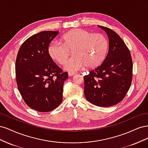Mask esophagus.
<instances>
[{
  "instance_id": "obj_1",
  "label": "esophagus",
  "mask_w": 148,
  "mask_h": 148,
  "mask_svg": "<svg viewBox=\"0 0 148 148\" xmlns=\"http://www.w3.org/2000/svg\"><path fill=\"white\" fill-rule=\"evenodd\" d=\"M69 77H72V76H74V75H76V73H69Z\"/></svg>"
}]
</instances>
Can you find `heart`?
Here are the masks:
<instances>
[{
	"label": "heart",
	"instance_id": "heart-1",
	"mask_svg": "<svg viewBox=\"0 0 148 148\" xmlns=\"http://www.w3.org/2000/svg\"><path fill=\"white\" fill-rule=\"evenodd\" d=\"M62 43L51 42L48 47L49 56L58 64H64L73 51V58L66 62L64 69L74 72L84 69L99 66L104 61L108 51L107 39L101 33H92L77 28L69 31L62 37Z\"/></svg>",
	"mask_w": 148,
	"mask_h": 148
}]
</instances>
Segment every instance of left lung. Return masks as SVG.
<instances>
[{
	"label": "left lung",
	"mask_w": 148,
	"mask_h": 148,
	"mask_svg": "<svg viewBox=\"0 0 148 148\" xmlns=\"http://www.w3.org/2000/svg\"><path fill=\"white\" fill-rule=\"evenodd\" d=\"M109 38V52L102 64L84 77V96L91 104L110 107L118 104L126 96L133 76L132 56L118 34L98 25Z\"/></svg>",
	"instance_id": "obj_1"
}]
</instances>
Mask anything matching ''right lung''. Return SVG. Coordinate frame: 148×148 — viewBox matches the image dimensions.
I'll list each match as a JSON object with an SVG mask.
<instances>
[{
    "mask_svg": "<svg viewBox=\"0 0 148 148\" xmlns=\"http://www.w3.org/2000/svg\"><path fill=\"white\" fill-rule=\"evenodd\" d=\"M59 33L44 31L31 36L18 52V89L28 106L40 112L53 110L63 99L64 83L68 73L62 72L48 53L49 44Z\"/></svg>",
    "mask_w": 148,
    "mask_h": 148,
    "instance_id": "right-lung-1",
    "label": "right lung"
}]
</instances>
